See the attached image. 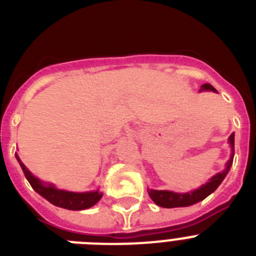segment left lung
I'll list each match as a JSON object with an SVG mask.
<instances>
[{
    "label": "left lung",
    "mask_w": 256,
    "mask_h": 256,
    "mask_svg": "<svg viewBox=\"0 0 256 256\" xmlns=\"http://www.w3.org/2000/svg\"><path fill=\"white\" fill-rule=\"evenodd\" d=\"M200 91H212L216 92V90L212 87V84L206 83V84L201 86ZM230 144L232 146V151L234 148V134L230 136ZM232 162H234V155L228 160L227 165H226V169L220 173H218L216 176L212 178L206 184L201 186L200 188L195 190L192 192H186V194H177V192L172 191H158V190H150L148 195H150L151 200L155 202L156 205H159L162 208H182V206H190V205H194L198 201L204 200L205 198L212 194L218 188V186L223 182V180L226 178L227 173L230 172V166H232Z\"/></svg>",
    "instance_id": "left-lung-1"
}]
</instances>
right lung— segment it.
<instances>
[{"label":"right lung","mask_w":256,"mask_h":256,"mask_svg":"<svg viewBox=\"0 0 256 256\" xmlns=\"http://www.w3.org/2000/svg\"><path fill=\"white\" fill-rule=\"evenodd\" d=\"M18 162H19L20 166H22L24 176L30 183L32 188L38 192L42 198H46L50 201L51 204L55 206L64 208L68 210H83L88 209V208L94 206L97 201L102 198V194L98 191H92V192H69V191H62V190H58L55 187L50 184V186H44V183L40 182L38 178H36L28 169L26 168V165L20 162L19 156H16Z\"/></svg>","instance_id":"1"}]
</instances>
